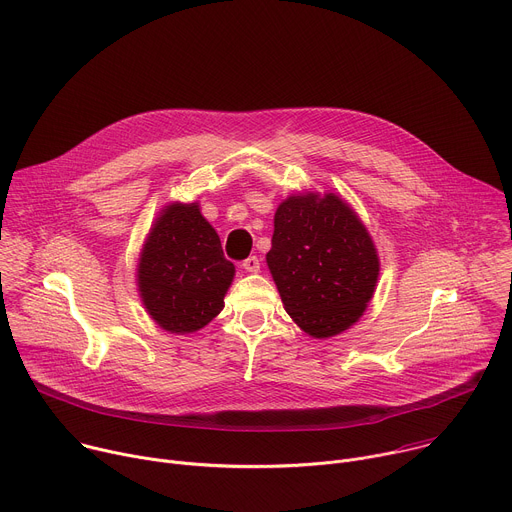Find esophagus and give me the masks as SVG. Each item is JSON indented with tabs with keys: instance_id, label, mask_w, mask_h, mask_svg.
<instances>
[{
	"instance_id": "1",
	"label": "esophagus",
	"mask_w": 512,
	"mask_h": 512,
	"mask_svg": "<svg viewBox=\"0 0 512 512\" xmlns=\"http://www.w3.org/2000/svg\"><path fill=\"white\" fill-rule=\"evenodd\" d=\"M259 267H261V261H259V257H255V255H251V257H247V259L243 261V269L249 271V273H257Z\"/></svg>"
}]
</instances>
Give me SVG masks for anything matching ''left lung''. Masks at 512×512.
Here are the masks:
<instances>
[{"mask_svg":"<svg viewBox=\"0 0 512 512\" xmlns=\"http://www.w3.org/2000/svg\"><path fill=\"white\" fill-rule=\"evenodd\" d=\"M265 259L285 312L320 340L360 320L381 271L373 237L334 192L287 196L275 210Z\"/></svg>","mask_w":512,"mask_h":512,"instance_id":"1","label":"left lung"}]
</instances>
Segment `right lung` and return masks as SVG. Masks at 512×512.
<instances>
[{
  "instance_id": "add662e5",
  "label": "right lung",
  "mask_w": 512,
  "mask_h": 512,
  "mask_svg": "<svg viewBox=\"0 0 512 512\" xmlns=\"http://www.w3.org/2000/svg\"><path fill=\"white\" fill-rule=\"evenodd\" d=\"M135 277L150 318L170 334H190L225 308L235 265L198 202H170L143 241Z\"/></svg>"
}]
</instances>
